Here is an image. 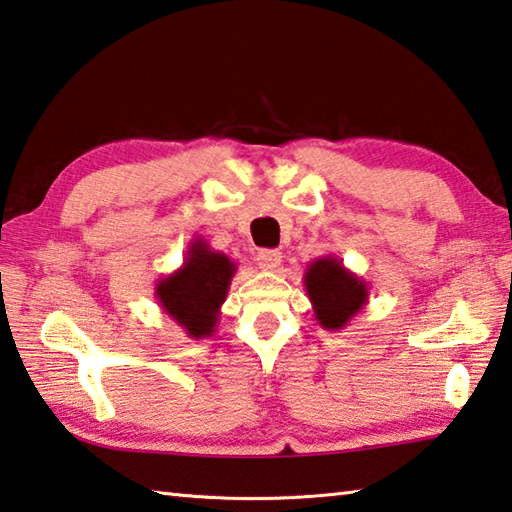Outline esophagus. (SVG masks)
<instances>
[{
  "mask_svg": "<svg viewBox=\"0 0 512 512\" xmlns=\"http://www.w3.org/2000/svg\"><path fill=\"white\" fill-rule=\"evenodd\" d=\"M256 260H258L260 269H265V272H276L278 265H281L283 256H281V252H276V249H260Z\"/></svg>",
  "mask_w": 512,
  "mask_h": 512,
  "instance_id": "obj_1",
  "label": "esophagus"
}]
</instances>
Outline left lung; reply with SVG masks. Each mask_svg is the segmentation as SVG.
<instances>
[{"label": "left lung", "mask_w": 512, "mask_h": 512, "mask_svg": "<svg viewBox=\"0 0 512 512\" xmlns=\"http://www.w3.org/2000/svg\"><path fill=\"white\" fill-rule=\"evenodd\" d=\"M303 283L318 325L330 332L343 330L368 305V283L350 272L336 256L312 260L305 269Z\"/></svg>", "instance_id": "obj_1"}]
</instances>
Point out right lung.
Listing matches in <instances>:
<instances>
[{"label": "right lung", "instance_id": "obj_1", "mask_svg": "<svg viewBox=\"0 0 512 512\" xmlns=\"http://www.w3.org/2000/svg\"><path fill=\"white\" fill-rule=\"evenodd\" d=\"M234 274V260L214 252L207 240L194 238L182 265L158 281V305L189 339H209L216 332L220 305L225 303Z\"/></svg>", "mask_w": 512, "mask_h": 512}]
</instances>
